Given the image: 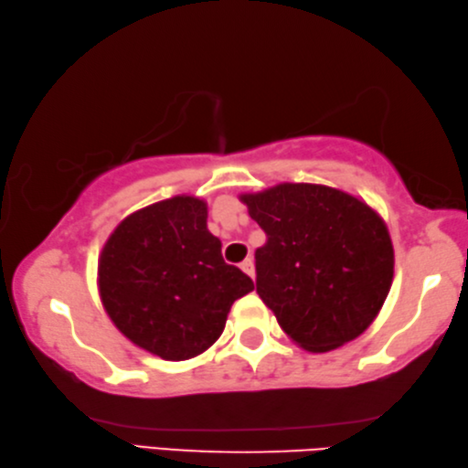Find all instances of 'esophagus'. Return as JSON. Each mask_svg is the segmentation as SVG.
<instances>
[{"label": "esophagus", "instance_id": "esophagus-1", "mask_svg": "<svg viewBox=\"0 0 468 468\" xmlns=\"http://www.w3.org/2000/svg\"><path fill=\"white\" fill-rule=\"evenodd\" d=\"M240 267H242V271L247 273L250 280H255V263H252V259H250V257H249V259H244Z\"/></svg>", "mask_w": 468, "mask_h": 468}]
</instances>
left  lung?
Returning <instances> with one entry per match:
<instances>
[{"label": "left lung", "mask_w": 468, "mask_h": 468, "mask_svg": "<svg viewBox=\"0 0 468 468\" xmlns=\"http://www.w3.org/2000/svg\"><path fill=\"white\" fill-rule=\"evenodd\" d=\"M239 198L267 234L255 252L257 294L288 338L309 352L358 338L394 280L384 218L363 198L324 184L282 182Z\"/></svg>", "instance_id": "8db88e82"}]
</instances>
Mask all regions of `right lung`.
I'll return each mask as SVG.
<instances>
[{"instance_id": "right-lung-1", "label": "right lung", "mask_w": 468, "mask_h": 468, "mask_svg": "<svg viewBox=\"0 0 468 468\" xmlns=\"http://www.w3.org/2000/svg\"><path fill=\"white\" fill-rule=\"evenodd\" d=\"M97 288L112 324L164 361H188L221 335L252 280L221 257L207 203L176 195L130 213L103 244Z\"/></svg>"}]
</instances>
